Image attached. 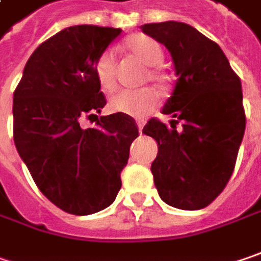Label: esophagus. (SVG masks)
Masks as SVG:
<instances>
[{
  "mask_svg": "<svg viewBox=\"0 0 261 261\" xmlns=\"http://www.w3.org/2000/svg\"><path fill=\"white\" fill-rule=\"evenodd\" d=\"M137 124H138V130H139V134H142V129H144V124H145V122H144V120H138Z\"/></svg>",
  "mask_w": 261,
  "mask_h": 261,
  "instance_id": "esophagus-1",
  "label": "esophagus"
}]
</instances>
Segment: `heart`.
<instances>
[{"label":"heart","mask_w":261,"mask_h":261,"mask_svg":"<svg viewBox=\"0 0 261 261\" xmlns=\"http://www.w3.org/2000/svg\"><path fill=\"white\" fill-rule=\"evenodd\" d=\"M124 48L130 54H134L138 60H141L145 66H150L147 77L155 82H163V73L152 67L163 61V48L155 39L142 33H137L124 41ZM94 69L99 86L107 92L113 91L116 86V77H114V57L111 51H104L102 54H99ZM157 101L159 97L155 91H152L151 88L122 89L110 98L109 106L113 113L138 117L152 110Z\"/></svg>","instance_id":"obj_1"}]
</instances>
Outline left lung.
<instances>
[{"label": "left lung", "instance_id": "left-lung-1", "mask_svg": "<svg viewBox=\"0 0 261 261\" xmlns=\"http://www.w3.org/2000/svg\"><path fill=\"white\" fill-rule=\"evenodd\" d=\"M163 44L175 66L176 84L164 104L170 127L151 119L142 134L157 141L151 164L166 204L180 210L207 207L225 189L245 132L241 81L216 42L182 21L141 26ZM182 122V130L175 124Z\"/></svg>", "mask_w": 261, "mask_h": 261}]
</instances>
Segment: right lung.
Masks as SVG:
<instances>
[{
	"mask_svg": "<svg viewBox=\"0 0 261 261\" xmlns=\"http://www.w3.org/2000/svg\"><path fill=\"white\" fill-rule=\"evenodd\" d=\"M122 33L77 24L38 46L14 91V144L39 191L61 210L86 216L104 210L122 187L120 173L138 137L130 116H101L107 104L95 61Z\"/></svg>",
	"mask_w": 261,
	"mask_h": 261,
	"instance_id": "right-lung-1",
	"label": "right lung"
}]
</instances>
